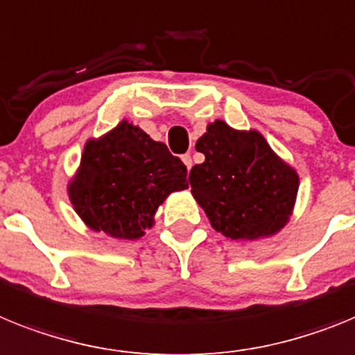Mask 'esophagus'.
<instances>
[{"instance_id": "obj_1", "label": "esophagus", "mask_w": 355, "mask_h": 355, "mask_svg": "<svg viewBox=\"0 0 355 355\" xmlns=\"http://www.w3.org/2000/svg\"><path fill=\"white\" fill-rule=\"evenodd\" d=\"M182 160H184V164H186L187 169L193 168V159H191L189 153H186V155H182Z\"/></svg>"}]
</instances>
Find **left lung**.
Returning <instances> with one entry per match:
<instances>
[{
  "label": "left lung",
  "mask_w": 355,
  "mask_h": 355,
  "mask_svg": "<svg viewBox=\"0 0 355 355\" xmlns=\"http://www.w3.org/2000/svg\"><path fill=\"white\" fill-rule=\"evenodd\" d=\"M196 150L205 160L191 169V193L218 232L250 241L288 223L298 175L259 132L234 130L218 119L196 141Z\"/></svg>",
  "instance_id": "obj_1"
}]
</instances>
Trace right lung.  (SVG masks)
I'll use <instances>...</instances> for the list:
<instances>
[{
    "instance_id": "1",
    "label": "right lung",
    "mask_w": 355,
    "mask_h": 355,
    "mask_svg": "<svg viewBox=\"0 0 355 355\" xmlns=\"http://www.w3.org/2000/svg\"><path fill=\"white\" fill-rule=\"evenodd\" d=\"M187 168L164 143L132 123L87 141L76 177L69 182L75 211L92 230L137 239L173 191L187 187Z\"/></svg>"
}]
</instances>
